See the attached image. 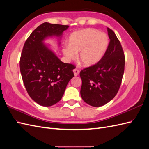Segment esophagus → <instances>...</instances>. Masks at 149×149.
I'll list each match as a JSON object with an SVG mask.
<instances>
[{"mask_svg": "<svg viewBox=\"0 0 149 149\" xmlns=\"http://www.w3.org/2000/svg\"><path fill=\"white\" fill-rule=\"evenodd\" d=\"M73 72H74V74L75 76H78L79 74V70L78 68L74 69Z\"/></svg>", "mask_w": 149, "mask_h": 149, "instance_id": "1", "label": "esophagus"}]
</instances>
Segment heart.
<instances>
[{
  "label": "heart",
  "mask_w": 149,
  "mask_h": 149,
  "mask_svg": "<svg viewBox=\"0 0 149 149\" xmlns=\"http://www.w3.org/2000/svg\"><path fill=\"white\" fill-rule=\"evenodd\" d=\"M107 35L93 29L76 31L68 39V46L63 49L68 60H73L79 52L78 60L83 66L96 64L104 55L109 46Z\"/></svg>",
  "instance_id": "b5f03b06"
}]
</instances>
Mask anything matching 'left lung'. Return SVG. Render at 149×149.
Returning a JSON list of instances; mask_svg holds the SVG:
<instances>
[{"label":"left lung","instance_id":"1","mask_svg":"<svg viewBox=\"0 0 149 149\" xmlns=\"http://www.w3.org/2000/svg\"><path fill=\"white\" fill-rule=\"evenodd\" d=\"M110 39L104 55L96 64L80 71L82 80L80 94L90 106L106 104L118 93L123 79L125 56L123 47L114 32L107 28Z\"/></svg>","mask_w":149,"mask_h":149}]
</instances>
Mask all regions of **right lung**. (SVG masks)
Returning a JSON list of instances; mask_svg holds the SVG:
<instances>
[{
    "instance_id": "add662e5",
    "label": "right lung",
    "mask_w": 149,
    "mask_h": 149,
    "mask_svg": "<svg viewBox=\"0 0 149 149\" xmlns=\"http://www.w3.org/2000/svg\"><path fill=\"white\" fill-rule=\"evenodd\" d=\"M68 27L45 22L32 31L22 49L20 70L24 84L30 97L41 106L59 102L74 76L75 66L63 63L43 43L48 37H60Z\"/></svg>"
}]
</instances>
